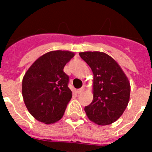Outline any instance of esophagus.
Returning <instances> with one entry per match:
<instances>
[{"label":"esophagus","mask_w":152,"mask_h":152,"mask_svg":"<svg viewBox=\"0 0 152 152\" xmlns=\"http://www.w3.org/2000/svg\"><path fill=\"white\" fill-rule=\"evenodd\" d=\"M84 91V88H80V89H78L77 91V94H81V93H83Z\"/></svg>","instance_id":"esophagus-1"}]
</instances>
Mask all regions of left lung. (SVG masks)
Listing matches in <instances>:
<instances>
[{
	"instance_id": "obj_1",
	"label": "left lung",
	"mask_w": 152,
	"mask_h": 152,
	"mask_svg": "<svg viewBox=\"0 0 152 152\" xmlns=\"http://www.w3.org/2000/svg\"><path fill=\"white\" fill-rule=\"evenodd\" d=\"M80 58L94 75L93 101L84 108L88 119L100 126L116 122L123 115L130 97V83L119 64L102 52H82Z\"/></svg>"
}]
</instances>
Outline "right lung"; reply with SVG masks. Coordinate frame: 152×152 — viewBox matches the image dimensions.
Here are the masks:
<instances>
[{
  "label": "right lung",
  "instance_id": "1",
  "mask_svg": "<svg viewBox=\"0 0 152 152\" xmlns=\"http://www.w3.org/2000/svg\"><path fill=\"white\" fill-rule=\"evenodd\" d=\"M75 56L69 51H52L40 56L25 73L22 94L29 113L38 121L52 124L62 118L72 92L64 65Z\"/></svg>",
  "mask_w": 152,
  "mask_h": 152
}]
</instances>
